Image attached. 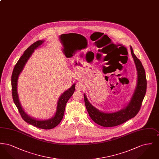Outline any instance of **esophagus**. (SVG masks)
<instances>
[{
	"label": "esophagus",
	"instance_id": "esophagus-1",
	"mask_svg": "<svg viewBox=\"0 0 159 159\" xmlns=\"http://www.w3.org/2000/svg\"><path fill=\"white\" fill-rule=\"evenodd\" d=\"M84 89V85L81 82H77L76 85V89L77 91H82Z\"/></svg>",
	"mask_w": 159,
	"mask_h": 159
}]
</instances>
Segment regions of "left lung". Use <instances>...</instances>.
I'll return each mask as SVG.
<instances>
[{
    "label": "left lung",
    "mask_w": 159,
    "mask_h": 159,
    "mask_svg": "<svg viewBox=\"0 0 159 159\" xmlns=\"http://www.w3.org/2000/svg\"><path fill=\"white\" fill-rule=\"evenodd\" d=\"M131 54L136 66L137 83L136 88L129 102L120 110L113 113H106L99 111L92 106L84 93L86 108L92 120L104 127H113L120 125L134 117L139 112L147 90V80L143 66L134 53L132 46H130Z\"/></svg>",
    "instance_id": "1"
}]
</instances>
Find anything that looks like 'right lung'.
<instances>
[{
	"mask_svg": "<svg viewBox=\"0 0 159 159\" xmlns=\"http://www.w3.org/2000/svg\"><path fill=\"white\" fill-rule=\"evenodd\" d=\"M44 40H38L34 43H33L24 51L23 55L20 57L19 60L16 62L11 77L12 95L15 106H16L19 111V113L21 114L24 121L39 128L51 129L56 127L62 120L64 116L66 104L68 99L71 98V97L73 95L75 92L76 84H73L71 88H70L67 91H65L63 93L61 94L57 102V110L55 115L51 119L46 120H40L38 119H35L26 113L25 111L23 110V107L21 105L17 92L18 77L21 73V71H23L25 64L29 60L31 55L34 52V50L36 49L38 47H39L41 45H42L44 43Z\"/></svg>",
	"mask_w": 159,
	"mask_h": 159,
	"instance_id": "obj_1",
	"label": "right lung"
}]
</instances>
